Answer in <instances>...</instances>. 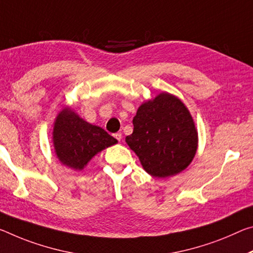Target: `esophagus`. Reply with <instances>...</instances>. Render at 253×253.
<instances>
[{
    "instance_id": "obj_1",
    "label": "esophagus",
    "mask_w": 253,
    "mask_h": 253,
    "mask_svg": "<svg viewBox=\"0 0 253 253\" xmlns=\"http://www.w3.org/2000/svg\"><path fill=\"white\" fill-rule=\"evenodd\" d=\"M114 136H115V138L117 139L118 142L122 141V138H123V135H122V133H116Z\"/></svg>"
}]
</instances>
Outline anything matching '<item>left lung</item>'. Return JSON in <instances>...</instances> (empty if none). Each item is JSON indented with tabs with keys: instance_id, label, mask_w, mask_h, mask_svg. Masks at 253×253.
I'll list each match as a JSON object with an SVG mask.
<instances>
[{
	"instance_id": "1",
	"label": "left lung",
	"mask_w": 253,
	"mask_h": 253,
	"mask_svg": "<svg viewBox=\"0 0 253 253\" xmlns=\"http://www.w3.org/2000/svg\"><path fill=\"white\" fill-rule=\"evenodd\" d=\"M126 143L148 174L166 178L189 166L197 150V130L186 106L169 93L143 103Z\"/></svg>"
}]
</instances>
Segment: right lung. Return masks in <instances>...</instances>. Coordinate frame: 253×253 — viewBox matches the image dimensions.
I'll list each match as a JSON object with an SVG mask.
<instances>
[{"instance_id":"1","label":"right lung","mask_w":253,"mask_h":253,"mask_svg":"<svg viewBox=\"0 0 253 253\" xmlns=\"http://www.w3.org/2000/svg\"><path fill=\"white\" fill-rule=\"evenodd\" d=\"M53 139L59 161L74 170H82L98 152L117 143L105 129L84 122L71 109L56 118Z\"/></svg>"}]
</instances>
